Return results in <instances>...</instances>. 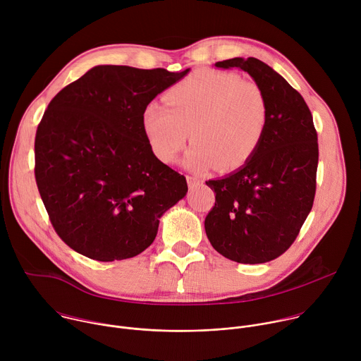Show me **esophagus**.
I'll list each match as a JSON object with an SVG mask.
<instances>
[{"label": "esophagus", "instance_id": "1", "mask_svg": "<svg viewBox=\"0 0 361 361\" xmlns=\"http://www.w3.org/2000/svg\"><path fill=\"white\" fill-rule=\"evenodd\" d=\"M187 184H188V188L190 190H194L197 187H200L202 184V181L197 177H191V176H187Z\"/></svg>", "mask_w": 361, "mask_h": 361}]
</instances>
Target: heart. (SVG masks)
Returning <instances> with one entry per match:
<instances>
[{
  "label": "heart",
  "instance_id": "1",
  "mask_svg": "<svg viewBox=\"0 0 361 361\" xmlns=\"http://www.w3.org/2000/svg\"><path fill=\"white\" fill-rule=\"evenodd\" d=\"M164 102H149L141 117L147 142L163 163L176 161L191 130L187 167L234 170L250 160L266 133L263 90L235 73L195 71L169 88Z\"/></svg>",
  "mask_w": 361,
  "mask_h": 361
}]
</instances>
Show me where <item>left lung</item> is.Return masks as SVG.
<instances>
[{"label":"left lung","mask_w":361,"mask_h":361,"mask_svg":"<svg viewBox=\"0 0 361 361\" xmlns=\"http://www.w3.org/2000/svg\"><path fill=\"white\" fill-rule=\"evenodd\" d=\"M214 67L247 73L267 98L269 120L247 163L205 181L216 192L205 234L228 260L267 263L293 244L313 207L319 164L313 116L300 92L260 60L235 57Z\"/></svg>","instance_id":"8db88e82"}]
</instances>
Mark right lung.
<instances>
[{"label":"right lung","instance_id":"add662e5","mask_svg":"<svg viewBox=\"0 0 361 361\" xmlns=\"http://www.w3.org/2000/svg\"><path fill=\"white\" fill-rule=\"evenodd\" d=\"M188 73L95 66L51 99L35 135V180L57 234L77 252L135 257L185 197V177L154 156L141 117Z\"/></svg>","mask_w":361,"mask_h":361}]
</instances>
